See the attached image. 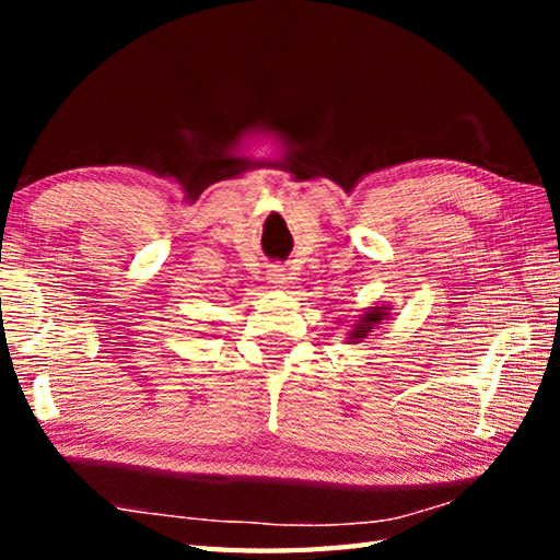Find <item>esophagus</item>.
<instances>
[{"label": "esophagus", "instance_id": "1", "mask_svg": "<svg viewBox=\"0 0 560 560\" xmlns=\"http://www.w3.org/2000/svg\"><path fill=\"white\" fill-rule=\"evenodd\" d=\"M267 279H269V283H271L273 289H287V283H289L287 271H283L281 267H271L269 273H267Z\"/></svg>", "mask_w": 560, "mask_h": 560}]
</instances>
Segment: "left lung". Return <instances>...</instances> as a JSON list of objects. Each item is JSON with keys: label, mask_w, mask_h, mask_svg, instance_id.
Returning a JSON list of instances; mask_svg holds the SVG:
<instances>
[{"label": "left lung", "mask_w": 560, "mask_h": 560, "mask_svg": "<svg viewBox=\"0 0 560 560\" xmlns=\"http://www.w3.org/2000/svg\"><path fill=\"white\" fill-rule=\"evenodd\" d=\"M389 319V305H373L365 307L361 315H355L353 323L349 325L347 331V343H359L371 337V331L377 329L380 325Z\"/></svg>", "instance_id": "1"}]
</instances>
